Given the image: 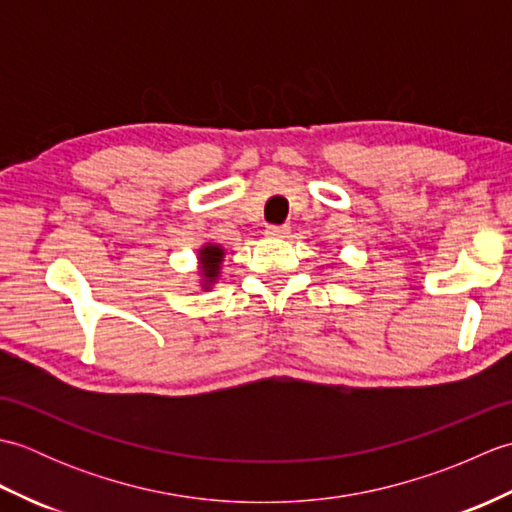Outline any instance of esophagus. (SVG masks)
I'll return each instance as SVG.
<instances>
[{"mask_svg":"<svg viewBox=\"0 0 512 512\" xmlns=\"http://www.w3.org/2000/svg\"><path fill=\"white\" fill-rule=\"evenodd\" d=\"M266 235L273 237V239H284V237L290 235V226H286V224L275 226V224H273V226L266 228Z\"/></svg>","mask_w":512,"mask_h":512,"instance_id":"esophagus-1","label":"esophagus"}]
</instances>
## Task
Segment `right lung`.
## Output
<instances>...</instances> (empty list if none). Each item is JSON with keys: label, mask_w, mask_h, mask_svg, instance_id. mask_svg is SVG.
<instances>
[{"label": "right lung", "mask_w": 512, "mask_h": 512, "mask_svg": "<svg viewBox=\"0 0 512 512\" xmlns=\"http://www.w3.org/2000/svg\"><path fill=\"white\" fill-rule=\"evenodd\" d=\"M200 275L202 288L209 290L213 281L220 277V264L224 259V248L220 244H206L200 248Z\"/></svg>", "instance_id": "add662e5"}]
</instances>
